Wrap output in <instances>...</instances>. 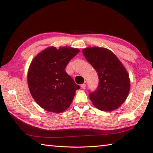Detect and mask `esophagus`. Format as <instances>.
<instances>
[{
	"instance_id": "esophagus-1",
	"label": "esophagus",
	"mask_w": 153,
	"mask_h": 153,
	"mask_svg": "<svg viewBox=\"0 0 153 153\" xmlns=\"http://www.w3.org/2000/svg\"><path fill=\"white\" fill-rule=\"evenodd\" d=\"M81 87H82V89H86V85L85 84H82V85H81Z\"/></svg>"
}]
</instances>
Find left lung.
<instances>
[{
	"mask_svg": "<svg viewBox=\"0 0 153 153\" xmlns=\"http://www.w3.org/2000/svg\"><path fill=\"white\" fill-rule=\"evenodd\" d=\"M88 62L97 72V90L90 93L93 105L103 111L118 108L125 102L130 89L129 75L112 51L105 48L88 47L82 50Z\"/></svg>",
	"mask_w": 153,
	"mask_h": 153,
	"instance_id": "1",
	"label": "left lung"
}]
</instances>
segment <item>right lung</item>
Here are the masks:
<instances>
[{
    "instance_id": "obj_1",
    "label": "right lung",
    "mask_w": 153,
    "mask_h": 153,
    "mask_svg": "<svg viewBox=\"0 0 153 153\" xmlns=\"http://www.w3.org/2000/svg\"><path fill=\"white\" fill-rule=\"evenodd\" d=\"M79 52L68 46H51L32 60L27 73L28 86L33 99L45 110L58 113L70 106L79 86L65 69Z\"/></svg>"
}]
</instances>
